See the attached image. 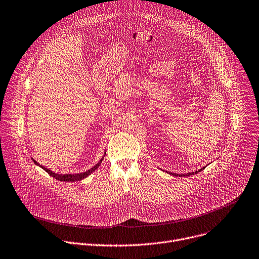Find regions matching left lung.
Listing matches in <instances>:
<instances>
[{"mask_svg":"<svg viewBox=\"0 0 259 259\" xmlns=\"http://www.w3.org/2000/svg\"><path fill=\"white\" fill-rule=\"evenodd\" d=\"M204 168V167H203ZM203 168H200V169H198V170H196V171H193V173H188V174H183V175H179L180 177H182V176H192V175H195V174H197V173H199V171H201ZM171 174V173H170ZM173 176H178V174H171Z\"/></svg>","mask_w":259,"mask_h":259,"instance_id":"1","label":"left lung"}]
</instances>
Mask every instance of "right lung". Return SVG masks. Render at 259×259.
<instances>
[{
    "label": "right lung",
    "instance_id": "obj_1",
    "mask_svg": "<svg viewBox=\"0 0 259 259\" xmlns=\"http://www.w3.org/2000/svg\"><path fill=\"white\" fill-rule=\"evenodd\" d=\"M106 154V153H105ZM103 158L104 157H102V159L95 165V166H93L91 169H89V170H86V171H83V173H79V174H56V173H54V171H52L51 169H49V168H47V167H45V166H42V165H40V164H38L35 160L34 159H32L33 161H34V163L35 164H37V165H39L41 168H44L47 173L50 175V176H52L53 178H55V179H57V180H59V181H66V182H74V181H80V180H82V179H84V178H86L88 177L89 175H91L92 173H94V171L99 167V165L101 164V162H102V160H103Z\"/></svg>",
    "mask_w": 259,
    "mask_h": 259
}]
</instances>
